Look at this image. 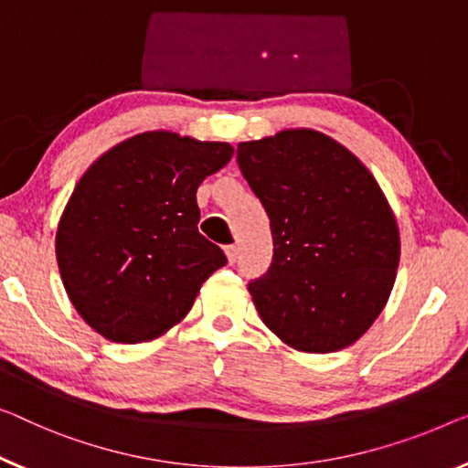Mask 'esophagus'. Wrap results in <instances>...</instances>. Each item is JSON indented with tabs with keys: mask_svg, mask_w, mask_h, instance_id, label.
Instances as JSON below:
<instances>
[{
	"mask_svg": "<svg viewBox=\"0 0 468 468\" xmlns=\"http://www.w3.org/2000/svg\"><path fill=\"white\" fill-rule=\"evenodd\" d=\"M225 252H227V258H229V262H235L237 261V246H227L225 248Z\"/></svg>",
	"mask_w": 468,
	"mask_h": 468,
	"instance_id": "34e87169",
	"label": "esophagus"
}]
</instances>
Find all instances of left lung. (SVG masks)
Masks as SVG:
<instances>
[{
	"label": "left lung",
	"instance_id": "left-lung-1",
	"mask_svg": "<svg viewBox=\"0 0 468 468\" xmlns=\"http://www.w3.org/2000/svg\"><path fill=\"white\" fill-rule=\"evenodd\" d=\"M237 164L273 235V262L248 285L264 325L304 353L353 345L385 309L399 267V229L376 178L309 128L239 143Z\"/></svg>",
	"mask_w": 468,
	"mask_h": 468
}]
</instances>
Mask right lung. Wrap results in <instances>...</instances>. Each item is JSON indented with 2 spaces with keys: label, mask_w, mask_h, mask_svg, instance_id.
I'll use <instances>...</instances> for the list:
<instances>
[{
  "label": "right lung",
  "mask_w": 468,
  "mask_h": 468,
  "mask_svg": "<svg viewBox=\"0 0 468 468\" xmlns=\"http://www.w3.org/2000/svg\"><path fill=\"white\" fill-rule=\"evenodd\" d=\"M233 157L229 143L143 132L75 185L56 231L69 301L111 343L162 336L191 311L227 256L197 231V186Z\"/></svg>",
  "instance_id": "add662e5"
}]
</instances>
